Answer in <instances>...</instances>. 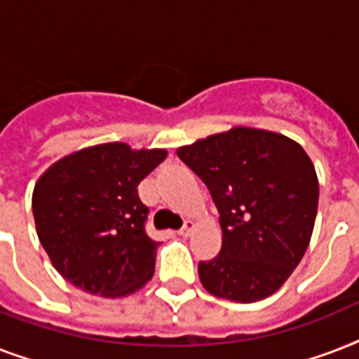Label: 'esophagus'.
<instances>
[{"mask_svg": "<svg viewBox=\"0 0 359 359\" xmlns=\"http://www.w3.org/2000/svg\"><path fill=\"white\" fill-rule=\"evenodd\" d=\"M197 229V224L196 222H194V219H186V224H184V227H182V229L179 231L180 235L182 236H190L191 233H194V231Z\"/></svg>", "mask_w": 359, "mask_h": 359, "instance_id": "esophagus-1", "label": "esophagus"}]
</instances>
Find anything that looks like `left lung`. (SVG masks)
<instances>
[{"label": "left lung", "mask_w": 359, "mask_h": 359, "mask_svg": "<svg viewBox=\"0 0 359 359\" xmlns=\"http://www.w3.org/2000/svg\"><path fill=\"white\" fill-rule=\"evenodd\" d=\"M219 212L222 250L199 262L207 292L251 304L273 294L306 253L318 179L300 143L272 130L233 126L179 147Z\"/></svg>", "instance_id": "left-lung-1"}]
</instances>
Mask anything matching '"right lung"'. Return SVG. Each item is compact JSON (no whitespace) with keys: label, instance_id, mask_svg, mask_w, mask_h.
<instances>
[{"label":"right lung","instance_id":"obj_1","mask_svg":"<svg viewBox=\"0 0 359 359\" xmlns=\"http://www.w3.org/2000/svg\"><path fill=\"white\" fill-rule=\"evenodd\" d=\"M165 156V149L100 143L59 158L39 177L31 199L36 235L69 283L123 298L151 281L158 242L145 233L149 208L137 184Z\"/></svg>","mask_w":359,"mask_h":359}]
</instances>
